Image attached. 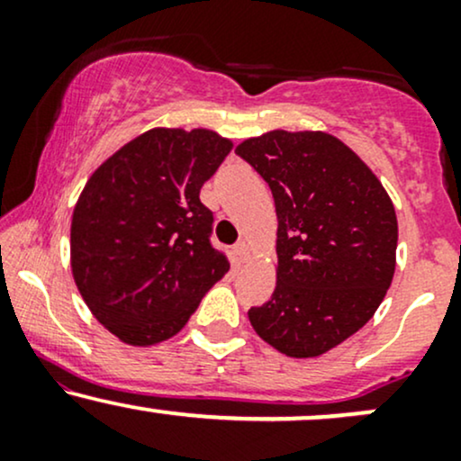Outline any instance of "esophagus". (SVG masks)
I'll return each instance as SVG.
<instances>
[{
  "instance_id": "esophagus-1",
  "label": "esophagus",
  "mask_w": 461,
  "mask_h": 461,
  "mask_svg": "<svg viewBox=\"0 0 461 461\" xmlns=\"http://www.w3.org/2000/svg\"><path fill=\"white\" fill-rule=\"evenodd\" d=\"M249 251H251V249H249V242L247 240H240L238 242V245L234 247V256H236V260L238 262H247L249 260Z\"/></svg>"
}]
</instances>
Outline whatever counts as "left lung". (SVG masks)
<instances>
[{
    "mask_svg": "<svg viewBox=\"0 0 461 461\" xmlns=\"http://www.w3.org/2000/svg\"><path fill=\"white\" fill-rule=\"evenodd\" d=\"M236 153L271 188L277 285L249 321L290 357H316L373 319L396 267L394 205L377 176L336 136L273 130Z\"/></svg>",
    "mask_w": 461,
    "mask_h": 461,
    "instance_id": "obj_1",
    "label": "left lung"
}]
</instances>
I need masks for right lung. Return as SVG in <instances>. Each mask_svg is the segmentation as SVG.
<instances>
[{
	"mask_svg": "<svg viewBox=\"0 0 461 461\" xmlns=\"http://www.w3.org/2000/svg\"><path fill=\"white\" fill-rule=\"evenodd\" d=\"M231 151L212 130L153 128L105 160L71 221V271L88 310L131 347L168 340L230 271L199 190Z\"/></svg>",
	"mask_w": 461,
	"mask_h": 461,
	"instance_id": "1",
	"label": "right lung"
}]
</instances>
